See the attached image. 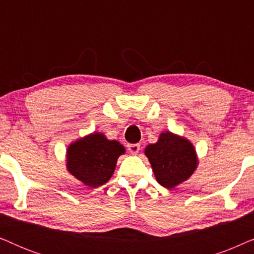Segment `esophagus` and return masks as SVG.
Returning a JSON list of instances; mask_svg holds the SVG:
<instances>
[{
    "instance_id": "obj_1",
    "label": "esophagus",
    "mask_w": 254,
    "mask_h": 254,
    "mask_svg": "<svg viewBox=\"0 0 254 254\" xmlns=\"http://www.w3.org/2000/svg\"><path fill=\"white\" fill-rule=\"evenodd\" d=\"M128 150L131 155H137L140 151V144H128Z\"/></svg>"
}]
</instances>
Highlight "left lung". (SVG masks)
Wrapping results in <instances>:
<instances>
[{
    "label": "left lung",
    "instance_id": "left-lung-1",
    "mask_svg": "<svg viewBox=\"0 0 254 254\" xmlns=\"http://www.w3.org/2000/svg\"><path fill=\"white\" fill-rule=\"evenodd\" d=\"M144 154L156 180L165 189H173L186 182L199 164L190 141L171 131H163L156 143L145 147Z\"/></svg>",
    "mask_w": 254,
    "mask_h": 254
}]
</instances>
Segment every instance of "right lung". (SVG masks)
I'll list each match as a JSON object with an SVG mask.
<instances>
[{
	"instance_id": "obj_1",
	"label": "right lung",
	"mask_w": 254,
	"mask_h": 254,
	"mask_svg": "<svg viewBox=\"0 0 254 254\" xmlns=\"http://www.w3.org/2000/svg\"><path fill=\"white\" fill-rule=\"evenodd\" d=\"M126 149L120 142L107 140L103 133H92L72 142L67 149V171L90 187L109 182L117 161Z\"/></svg>"
}]
</instances>
